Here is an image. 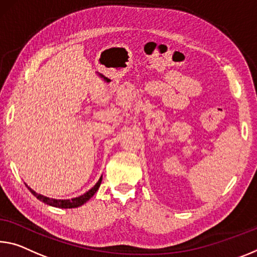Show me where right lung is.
Segmentation results:
<instances>
[{"mask_svg": "<svg viewBox=\"0 0 257 257\" xmlns=\"http://www.w3.org/2000/svg\"><path fill=\"white\" fill-rule=\"evenodd\" d=\"M101 178H103V177H100L99 181L96 183V185L93 186L92 189L89 190L88 192H85L84 194L80 195V197H77V198H73L72 200H57V199H51V198L44 197V195H42V194L36 193L34 190L31 189V187H28V186L27 187H28V190H30L31 192L33 193V195H35V197L39 199V200H41L44 203H47V205H49V206L58 207V208H76V207L82 206L83 203L87 202L89 199H90L92 195L97 192V190H98L99 186H100Z\"/></svg>", "mask_w": 257, "mask_h": 257, "instance_id": "add662e5", "label": "right lung"}]
</instances>
